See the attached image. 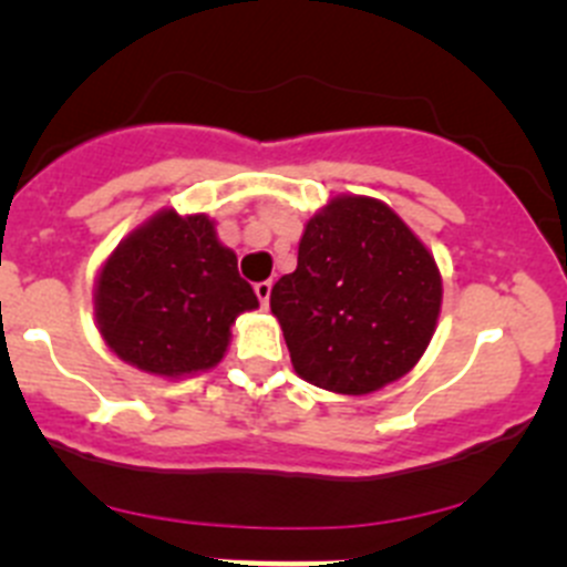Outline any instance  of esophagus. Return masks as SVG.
<instances>
[{
	"instance_id": "1",
	"label": "esophagus",
	"mask_w": 567,
	"mask_h": 567,
	"mask_svg": "<svg viewBox=\"0 0 567 567\" xmlns=\"http://www.w3.org/2000/svg\"><path fill=\"white\" fill-rule=\"evenodd\" d=\"M255 293H257V299H260V305L262 307H268V299H271V282H257L255 285Z\"/></svg>"
}]
</instances>
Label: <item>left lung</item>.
I'll use <instances>...</instances> for the list:
<instances>
[{"label":"left lung","instance_id":"1","mask_svg":"<svg viewBox=\"0 0 567 567\" xmlns=\"http://www.w3.org/2000/svg\"><path fill=\"white\" fill-rule=\"evenodd\" d=\"M439 307L436 260L373 197H337L312 216L299 266L271 288L296 373L340 394H370L409 373Z\"/></svg>","mask_w":567,"mask_h":567}]
</instances>
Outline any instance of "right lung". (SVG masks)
I'll list each match as a JSON object with an SVG mask.
<instances>
[{
	"label": "right lung",
	"instance_id": "1",
	"mask_svg": "<svg viewBox=\"0 0 567 567\" xmlns=\"http://www.w3.org/2000/svg\"><path fill=\"white\" fill-rule=\"evenodd\" d=\"M257 296L238 260L216 241L205 214L162 210L104 262L95 318L123 362L156 375H186L221 362L230 326Z\"/></svg>",
	"mask_w": 567,
	"mask_h": 567
}]
</instances>
